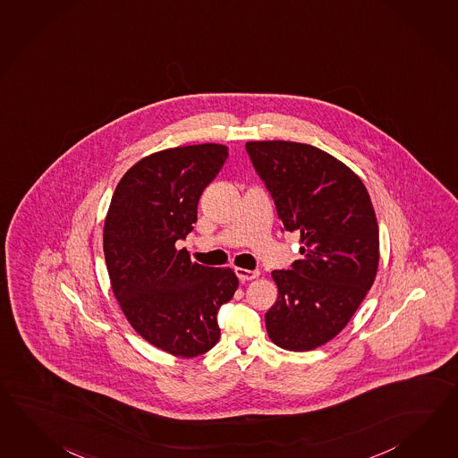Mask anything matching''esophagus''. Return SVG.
Here are the masks:
<instances>
[{
	"label": "esophagus",
	"instance_id": "esophagus-1",
	"mask_svg": "<svg viewBox=\"0 0 458 458\" xmlns=\"http://www.w3.org/2000/svg\"><path fill=\"white\" fill-rule=\"evenodd\" d=\"M235 276H239L241 282H249L260 276V270H247V268H235Z\"/></svg>",
	"mask_w": 458,
	"mask_h": 458
}]
</instances>
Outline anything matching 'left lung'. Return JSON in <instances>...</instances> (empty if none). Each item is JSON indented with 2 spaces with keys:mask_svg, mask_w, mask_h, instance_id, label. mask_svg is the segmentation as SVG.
<instances>
[{
  "mask_svg": "<svg viewBox=\"0 0 458 458\" xmlns=\"http://www.w3.org/2000/svg\"><path fill=\"white\" fill-rule=\"evenodd\" d=\"M245 149L276 202L282 231L300 234L301 259L274 270L278 297L268 338L288 352L333 340L371 288L379 229L358 174L323 149L295 141H249Z\"/></svg>",
  "mask_w": 458,
  "mask_h": 458,
  "instance_id": "1",
  "label": "left lung"
}]
</instances>
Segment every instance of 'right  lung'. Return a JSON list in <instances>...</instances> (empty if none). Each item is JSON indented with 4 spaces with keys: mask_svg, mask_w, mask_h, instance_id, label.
I'll use <instances>...</instances> for the list:
<instances>
[{
    "mask_svg": "<svg viewBox=\"0 0 458 458\" xmlns=\"http://www.w3.org/2000/svg\"><path fill=\"white\" fill-rule=\"evenodd\" d=\"M229 157L216 143L178 147L141 158L115 188L104 225L114 295L141 338L173 356L194 358L221 338L217 311L234 297L231 268L191 262L186 239L198 202Z\"/></svg>",
    "mask_w": 458,
    "mask_h": 458,
    "instance_id": "obj_1",
    "label": "right lung"
}]
</instances>
